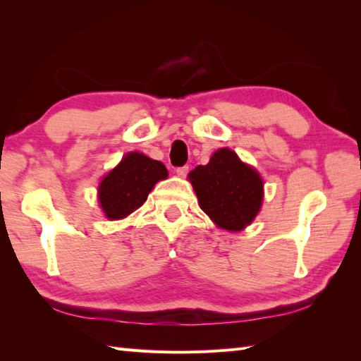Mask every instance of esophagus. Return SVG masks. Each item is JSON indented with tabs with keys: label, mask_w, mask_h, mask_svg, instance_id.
I'll use <instances>...</instances> for the list:
<instances>
[{
	"label": "esophagus",
	"mask_w": 361,
	"mask_h": 361,
	"mask_svg": "<svg viewBox=\"0 0 361 361\" xmlns=\"http://www.w3.org/2000/svg\"><path fill=\"white\" fill-rule=\"evenodd\" d=\"M189 172V166H181V167H176V175L178 176H186Z\"/></svg>",
	"instance_id": "1"
}]
</instances>
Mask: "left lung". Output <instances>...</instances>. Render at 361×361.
<instances>
[{"label": "left lung", "instance_id": "left-lung-1", "mask_svg": "<svg viewBox=\"0 0 361 361\" xmlns=\"http://www.w3.org/2000/svg\"><path fill=\"white\" fill-rule=\"evenodd\" d=\"M189 180L200 208L228 231L250 225L262 204L264 185L259 173L229 149L217 150L208 164L197 166Z\"/></svg>", "mask_w": 361, "mask_h": 361}]
</instances>
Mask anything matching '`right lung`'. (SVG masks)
I'll list each match as a JSON object with an SVG mask.
<instances>
[{
  "label": "right lung",
  "instance_id": "1",
  "mask_svg": "<svg viewBox=\"0 0 361 361\" xmlns=\"http://www.w3.org/2000/svg\"><path fill=\"white\" fill-rule=\"evenodd\" d=\"M167 178V169L161 161L132 152L122 158L118 167L99 186V202L110 220L127 217L141 208L159 180Z\"/></svg>",
  "mask_w": 361,
  "mask_h": 361
}]
</instances>
